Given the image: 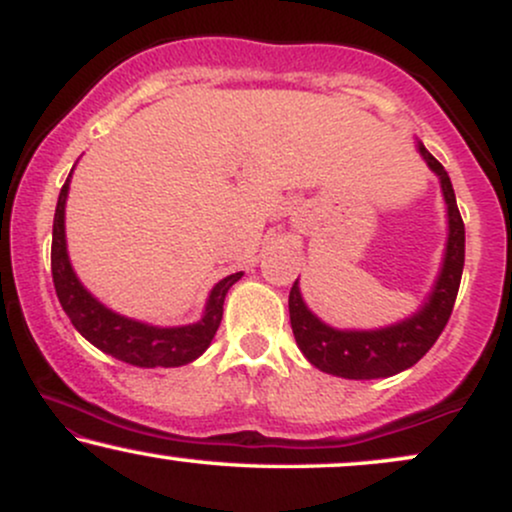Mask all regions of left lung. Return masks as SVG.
Wrapping results in <instances>:
<instances>
[{
	"mask_svg": "<svg viewBox=\"0 0 512 512\" xmlns=\"http://www.w3.org/2000/svg\"><path fill=\"white\" fill-rule=\"evenodd\" d=\"M419 154L428 168L440 178L445 204H448V245L436 286L419 313L383 330H334L313 315L305 305L298 279L289 293L291 330L303 356L322 373L349 380H373L395 375L414 366L436 344L440 332L448 325L464 267V223L455 202V190L445 168L419 142Z\"/></svg>",
	"mask_w": 512,
	"mask_h": 512,
	"instance_id": "1",
	"label": "left lung"
}]
</instances>
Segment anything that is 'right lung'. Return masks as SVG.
Instances as JSON below:
<instances>
[{
  "instance_id": "right-lung-1",
  "label": "right lung",
  "mask_w": 512,
  "mask_h": 512,
  "mask_svg": "<svg viewBox=\"0 0 512 512\" xmlns=\"http://www.w3.org/2000/svg\"><path fill=\"white\" fill-rule=\"evenodd\" d=\"M69 180H72V173L62 185L60 199H57L50 260L57 298H60L62 310L69 315L72 325L81 332V337H86L93 346H98L117 361L139 368H175L202 356L221 325L226 293L243 276V272L226 276L211 289L202 320L192 322V325L154 327L113 313L81 286L72 264H69L67 238H64V204H67L69 195Z\"/></svg>"
}]
</instances>
